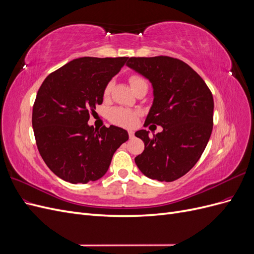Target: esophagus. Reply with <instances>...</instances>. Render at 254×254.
<instances>
[{
  "mask_svg": "<svg viewBox=\"0 0 254 254\" xmlns=\"http://www.w3.org/2000/svg\"><path fill=\"white\" fill-rule=\"evenodd\" d=\"M128 135H129L130 139H132V137L134 136V132L132 131V130H129V131H128Z\"/></svg>",
  "mask_w": 254,
  "mask_h": 254,
  "instance_id": "1",
  "label": "esophagus"
}]
</instances>
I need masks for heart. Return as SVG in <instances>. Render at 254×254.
I'll list each match as a JSON object with an SVG mask.
<instances>
[{
    "label": "heart",
    "mask_w": 254,
    "mask_h": 254,
    "mask_svg": "<svg viewBox=\"0 0 254 254\" xmlns=\"http://www.w3.org/2000/svg\"><path fill=\"white\" fill-rule=\"evenodd\" d=\"M129 83H130V87H131L132 91L134 92L136 89H139L140 87L144 86V84H147V81H146V79L144 77H142L141 75L133 74L129 77ZM111 89H112V82L109 81L106 84V87L104 89V96L105 97H108L110 95ZM109 119L112 123H114V124H117V125L131 126L135 122L136 113L131 110L121 108V107H115V108H112L109 111Z\"/></svg>",
    "instance_id": "b5f03b06"
}]
</instances>
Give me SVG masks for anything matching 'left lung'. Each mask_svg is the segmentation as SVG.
<instances>
[{
    "mask_svg": "<svg viewBox=\"0 0 254 254\" xmlns=\"http://www.w3.org/2000/svg\"><path fill=\"white\" fill-rule=\"evenodd\" d=\"M126 64L152 84L153 103L145 123L163 128L152 137L144 129L135 132L145 145L135 164L150 179H179L197 163L210 140L211 91L193 68L177 58L131 57Z\"/></svg>",
    "mask_w": 254,
    "mask_h": 254,
    "instance_id": "obj_1",
    "label": "left lung"
}]
</instances>
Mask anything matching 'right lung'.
Instances as JSON below:
<instances>
[{"mask_svg": "<svg viewBox=\"0 0 254 254\" xmlns=\"http://www.w3.org/2000/svg\"><path fill=\"white\" fill-rule=\"evenodd\" d=\"M127 59L77 58L42 82L33 107L35 139L45 164L63 180L84 184L102 178L115 150L128 140L123 128L88 125L106 84Z\"/></svg>", "mask_w": 254, "mask_h": 254, "instance_id": "obj_1", "label": "right lung"}]
</instances>
